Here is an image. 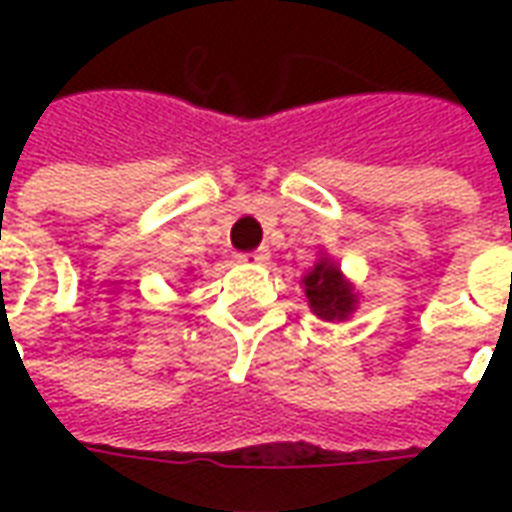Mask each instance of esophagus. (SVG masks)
I'll list each match as a JSON object with an SVG mask.
<instances>
[{
  "instance_id": "34e87169",
  "label": "esophagus",
  "mask_w": 512,
  "mask_h": 512,
  "mask_svg": "<svg viewBox=\"0 0 512 512\" xmlns=\"http://www.w3.org/2000/svg\"><path fill=\"white\" fill-rule=\"evenodd\" d=\"M241 263H266L268 260V249H255V252H244V255H238Z\"/></svg>"
}]
</instances>
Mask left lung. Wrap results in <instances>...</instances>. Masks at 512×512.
I'll return each instance as SVG.
<instances>
[{
	"label": "left lung",
	"instance_id": "8db88e82",
	"mask_svg": "<svg viewBox=\"0 0 512 512\" xmlns=\"http://www.w3.org/2000/svg\"><path fill=\"white\" fill-rule=\"evenodd\" d=\"M301 285L310 301V310L323 321H348L359 304L351 282L329 257H321L315 268L307 271V277L301 279Z\"/></svg>",
	"mask_w": 512,
	"mask_h": 512
}]
</instances>
